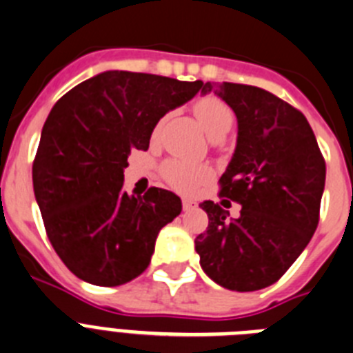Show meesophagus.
<instances>
[{
    "mask_svg": "<svg viewBox=\"0 0 353 353\" xmlns=\"http://www.w3.org/2000/svg\"><path fill=\"white\" fill-rule=\"evenodd\" d=\"M182 206H183V210H185V212H189V210H194L196 208V206H198V203L196 201H192V199H182Z\"/></svg>",
    "mask_w": 353,
    "mask_h": 353,
    "instance_id": "obj_1",
    "label": "esophagus"
}]
</instances>
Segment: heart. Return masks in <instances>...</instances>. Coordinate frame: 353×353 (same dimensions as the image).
Instances as JSON below:
<instances>
[{"label": "heart", "instance_id": "b5f03b06", "mask_svg": "<svg viewBox=\"0 0 353 353\" xmlns=\"http://www.w3.org/2000/svg\"><path fill=\"white\" fill-rule=\"evenodd\" d=\"M194 113L210 138L224 137L234 124V113H232L231 106L215 96H205V98L198 99L194 103ZM157 131H159V125L155 128V134ZM208 174L210 171L206 166L183 159H171L163 166L164 180L180 192L194 190L199 183L208 179Z\"/></svg>", "mask_w": 353, "mask_h": 353}]
</instances>
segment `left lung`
<instances>
[{
    "label": "left lung",
    "mask_w": 353,
    "mask_h": 353,
    "mask_svg": "<svg viewBox=\"0 0 353 353\" xmlns=\"http://www.w3.org/2000/svg\"><path fill=\"white\" fill-rule=\"evenodd\" d=\"M212 90L238 119L221 196L240 203L241 212L229 219L219 203H201L208 228L194 243L213 282L250 292L280 280L312 240L325 161L305 115L283 99L243 83L206 82L201 92Z\"/></svg>",
    "instance_id": "1"
}]
</instances>
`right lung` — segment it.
I'll list each match as a JSON object with an SVG mask.
<instances>
[{
	"instance_id": "1",
	"label": "right lung",
	"mask_w": 353,
	"mask_h": 353,
	"mask_svg": "<svg viewBox=\"0 0 353 353\" xmlns=\"http://www.w3.org/2000/svg\"><path fill=\"white\" fill-rule=\"evenodd\" d=\"M201 87L103 71L50 110L33 163L34 198L52 247L80 280L117 287L148 268L157 234L182 201L159 187L138 198L124 192L128 155L147 150L157 122Z\"/></svg>"
}]
</instances>
